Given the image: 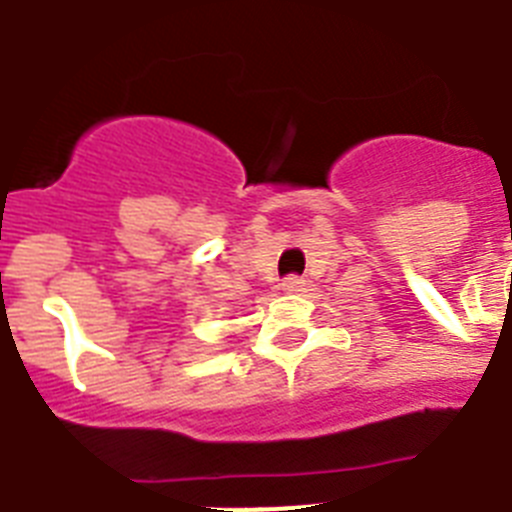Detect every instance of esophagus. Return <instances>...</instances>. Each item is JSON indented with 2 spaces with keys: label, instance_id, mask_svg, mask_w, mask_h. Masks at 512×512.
Returning a JSON list of instances; mask_svg holds the SVG:
<instances>
[{
  "label": "esophagus",
  "instance_id": "34e87169",
  "mask_svg": "<svg viewBox=\"0 0 512 512\" xmlns=\"http://www.w3.org/2000/svg\"><path fill=\"white\" fill-rule=\"evenodd\" d=\"M304 286H307V281L302 276H286L281 283V289L286 294H299V291H304Z\"/></svg>",
  "mask_w": 512,
  "mask_h": 512
}]
</instances>
